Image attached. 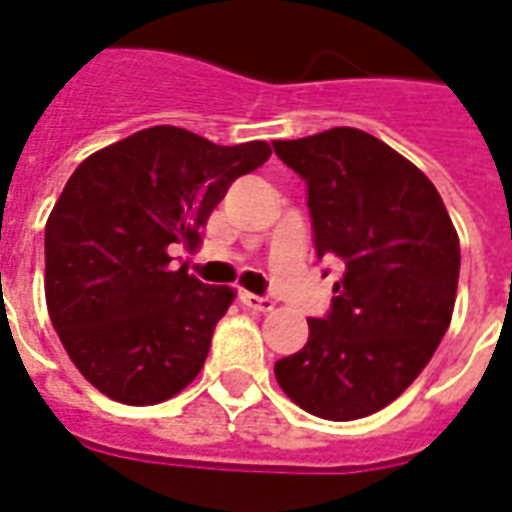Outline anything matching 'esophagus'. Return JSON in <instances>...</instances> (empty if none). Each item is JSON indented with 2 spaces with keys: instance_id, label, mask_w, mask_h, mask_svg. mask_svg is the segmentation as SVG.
<instances>
[{
  "instance_id": "esophagus-1",
  "label": "esophagus",
  "mask_w": 512,
  "mask_h": 512,
  "mask_svg": "<svg viewBox=\"0 0 512 512\" xmlns=\"http://www.w3.org/2000/svg\"><path fill=\"white\" fill-rule=\"evenodd\" d=\"M238 301H241L246 309H252V312H271V309H274V301H271V298H266V295L241 293L238 295Z\"/></svg>"
}]
</instances>
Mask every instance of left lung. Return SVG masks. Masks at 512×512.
Masks as SVG:
<instances>
[{"label": "left lung", "mask_w": 512, "mask_h": 512, "mask_svg": "<svg viewBox=\"0 0 512 512\" xmlns=\"http://www.w3.org/2000/svg\"><path fill=\"white\" fill-rule=\"evenodd\" d=\"M274 151L306 181L314 252L342 266L331 309L309 317L276 382L317 418H366L410 388L448 331L456 227L437 187L369 132L333 127Z\"/></svg>", "instance_id": "8db88e82"}]
</instances>
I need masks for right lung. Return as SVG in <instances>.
Instances as JSON below:
<instances>
[{
  "label": "right lung",
  "instance_id": "right-lung-1",
  "mask_svg": "<svg viewBox=\"0 0 512 512\" xmlns=\"http://www.w3.org/2000/svg\"><path fill=\"white\" fill-rule=\"evenodd\" d=\"M268 157L263 140L217 146L162 124L86 157L64 184L45 225V301L108 399L160 404L198 377L233 290L173 271L168 249L198 244L227 187Z\"/></svg>",
  "mask_w": 512,
  "mask_h": 512
}]
</instances>
